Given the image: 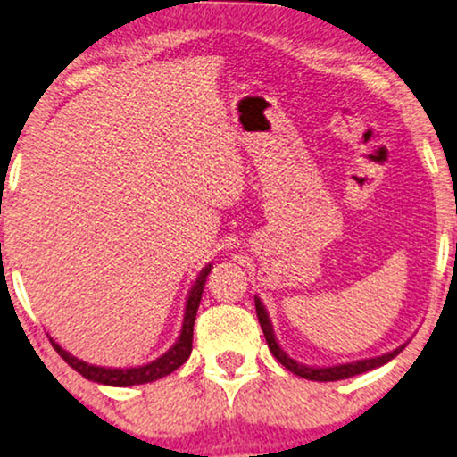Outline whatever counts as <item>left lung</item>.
I'll list each match as a JSON object with an SVG mask.
<instances>
[{
	"instance_id": "8db88e82",
	"label": "left lung",
	"mask_w": 457,
	"mask_h": 457,
	"mask_svg": "<svg viewBox=\"0 0 457 457\" xmlns=\"http://www.w3.org/2000/svg\"><path fill=\"white\" fill-rule=\"evenodd\" d=\"M254 307H257V318H259V324H261V330L265 334V340H267V346H270V351L273 353V357L282 363L286 370H290L292 374L301 376V378H307V380H318V382H332V380H345V378H351V376H357V374H363L368 372V370H374V368H380L385 366L393 360V357H397L401 351L405 349L403 346H399V349H395L391 353H386V355H380V357H372V360H361V361H353V363H343V366H332V368H309V366H303V363H296L292 357L286 355V353L279 349L276 337H273V330H271V321L267 318V312L263 307V303H261L257 296H254Z\"/></svg>"
}]
</instances>
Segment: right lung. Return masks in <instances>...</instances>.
<instances>
[{
  "instance_id": "right-lung-1",
  "label": "right lung",
  "mask_w": 457,
  "mask_h": 457,
  "mask_svg": "<svg viewBox=\"0 0 457 457\" xmlns=\"http://www.w3.org/2000/svg\"><path fill=\"white\" fill-rule=\"evenodd\" d=\"M211 273V265H206L200 276L196 279V284L192 286L190 295H187L186 301V313H184V326H181V334L171 349H169L165 355H161L158 360L145 363V366L139 368H100V366H91V363H85L77 357H72L71 353H66L62 346L58 343H54V338H50V343L54 349L58 351V355L69 363L72 370H77L83 378L100 382V385H108V386H133V385H145V382H154L162 376L171 374L178 370L179 366H184L192 353V334H194V320H196V312L200 305V299H203V290H204V282L206 276Z\"/></svg>"
}]
</instances>
